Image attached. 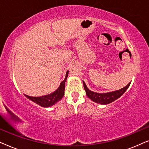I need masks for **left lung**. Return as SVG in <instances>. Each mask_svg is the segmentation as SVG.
I'll return each mask as SVG.
<instances>
[{
	"mask_svg": "<svg viewBox=\"0 0 149 149\" xmlns=\"http://www.w3.org/2000/svg\"><path fill=\"white\" fill-rule=\"evenodd\" d=\"M83 86H84V89L87 96H88L91 100H93V102H95L96 103L101 104H110L119 98V97H121V95L125 93V91L127 90V89L129 87L130 85V83H129L127 86L124 87L123 88L115 91H112V92L100 93L93 92V91L89 90V89L87 87L84 81H83Z\"/></svg>",
	"mask_w": 149,
	"mask_h": 149,
	"instance_id": "1",
	"label": "left lung"
}]
</instances>
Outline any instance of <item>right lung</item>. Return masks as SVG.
<instances>
[{
    "label": "right lung",
    "instance_id": "add662e5",
    "mask_svg": "<svg viewBox=\"0 0 149 149\" xmlns=\"http://www.w3.org/2000/svg\"><path fill=\"white\" fill-rule=\"evenodd\" d=\"M68 71H67L66 77L64 80L60 83V87H58V89L50 94L43 95L40 97H32L29 95H25L28 99L32 100L34 102H35L37 104L40 105L42 107H52L56 102H58L59 100H60L62 98V97L64 95V90H65V82H66L67 77H68Z\"/></svg>",
    "mask_w": 149,
    "mask_h": 149
}]
</instances>
